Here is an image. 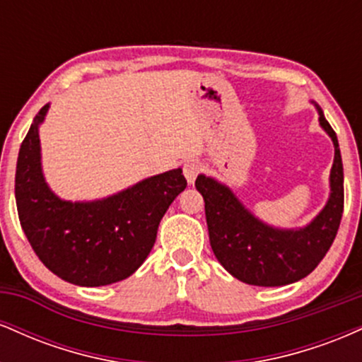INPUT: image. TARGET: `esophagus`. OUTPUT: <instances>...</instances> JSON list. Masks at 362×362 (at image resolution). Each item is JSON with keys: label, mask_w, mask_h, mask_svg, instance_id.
<instances>
[{"label": "esophagus", "mask_w": 362, "mask_h": 362, "mask_svg": "<svg viewBox=\"0 0 362 362\" xmlns=\"http://www.w3.org/2000/svg\"><path fill=\"white\" fill-rule=\"evenodd\" d=\"M199 172H201V165H199V161L195 160H187L184 163V175L187 178V182H189L190 185L194 184L195 178H197Z\"/></svg>", "instance_id": "34e87169"}]
</instances>
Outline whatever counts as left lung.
<instances>
[{"instance_id": "left-lung-1", "label": "left lung", "mask_w": 362, "mask_h": 362, "mask_svg": "<svg viewBox=\"0 0 362 362\" xmlns=\"http://www.w3.org/2000/svg\"><path fill=\"white\" fill-rule=\"evenodd\" d=\"M318 112L320 127L334 143V163L328 177V199L320 213L298 228L265 223L218 178L204 173L195 189L204 197L209 242L216 259L231 276L245 284L276 288L303 279L322 262L334 243L344 211V168L337 134Z\"/></svg>"}]
</instances>
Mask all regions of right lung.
Instances as JSON below:
<instances>
[{
	"label": "right lung",
	"instance_id": "obj_1",
	"mask_svg": "<svg viewBox=\"0 0 362 362\" xmlns=\"http://www.w3.org/2000/svg\"><path fill=\"white\" fill-rule=\"evenodd\" d=\"M45 103L18 151L15 199L20 224L42 264L61 279L98 288L127 279L151 252L167 209L187 187L182 168L143 178L93 201H66L44 177L40 126Z\"/></svg>",
	"mask_w": 362,
	"mask_h": 362
}]
</instances>
